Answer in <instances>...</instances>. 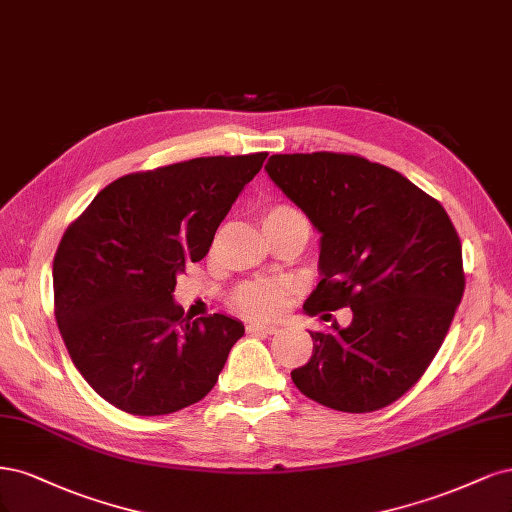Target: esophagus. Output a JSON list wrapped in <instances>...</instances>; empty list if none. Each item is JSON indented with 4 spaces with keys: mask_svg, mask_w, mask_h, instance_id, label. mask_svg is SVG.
Masks as SVG:
<instances>
[{
    "mask_svg": "<svg viewBox=\"0 0 512 512\" xmlns=\"http://www.w3.org/2000/svg\"><path fill=\"white\" fill-rule=\"evenodd\" d=\"M246 332H249V334H276L278 327L276 325H263V323H249V325H246Z\"/></svg>",
    "mask_w": 512,
    "mask_h": 512,
    "instance_id": "1",
    "label": "esophagus"
}]
</instances>
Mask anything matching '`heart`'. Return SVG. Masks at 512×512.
<instances>
[{
    "label": "heart",
    "instance_id": "b5f03b06",
    "mask_svg": "<svg viewBox=\"0 0 512 512\" xmlns=\"http://www.w3.org/2000/svg\"><path fill=\"white\" fill-rule=\"evenodd\" d=\"M263 232L266 229H278L289 225H300L308 229V221L304 214L291 204H274L261 214ZM285 304V289L272 280H251L244 283L234 293V306L244 315L255 319H266L276 315Z\"/></svg>",
    "mask_w": 512,
    "mask_h": 512
}]
</instances>
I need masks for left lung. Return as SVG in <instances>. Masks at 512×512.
<instances>
[{
  "mask_svg": "<svg viewBox=\"0 0 512 512\" xmlns=\"http://www.w3.org/2000/svg\"><path fill=\"white\" fill-rule=\"evenodd\" d=\"M272 183L321 234V283L306 315L351 306L349 327L310 332L291 378L342 412L389 406L432 364L464 295L461 242L434 197L381 163L344 153L272 155Z\"/></svg>",
  "mask_w": 512,
  "mask_h": 512,
  "instance_id": "8db88e82",
  "label": "left lung"
}]
</instances>
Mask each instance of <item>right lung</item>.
Masks as SVG:
<instances>
[{"mask_svg": "<svg viewBox=\"0 0 512 512\" xmlns=\"http://www.w3.org/2000/svg\"><path fill=\"white\" fill-rule=\"evenodd\" d=\"M266 157H197L121 176L65 229L53 261L57 325L76 370L112 406L170 415L219 381L244 325L191 321L172 293Z\"/></svg>", "mask_w": 512, "mask_h": 512, "instance_id": "obj_1", "label": "right lung"}]
</instances>
